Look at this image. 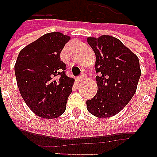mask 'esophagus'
<instances>
[{"instance_id": "34e87169", "label": "esophagus", "mask_w": 157, "mask_h": 157, "mask_svg": "<svg viewBox=\"0 0 157 157\" xmlns=\"http://www.w3.org/2000/svg\"><path fill=\"white\" fill-rule=\"evenodd\" d=\"M86 78V75L84 74H82L81 75H80L79 77L77 78V80L78 81V82H81V81H83V80L85 79Z\"/></svg>"}]
</instances>
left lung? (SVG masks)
I'll use <instances>...</instances> for the list:
<instances>
[{
	"mask_svg": "<svg viewBox=\"0 0 157 157\" xmlns=\"http://www.w3.org/2000/svg\"><path fill=\"white\" fill-rule=\"evenodd\" d=\"M96 55L98 92L87 100L91 114L104 118L118 113L135 94L141 77L138 57L118 39L110 35L88 37Z\"/></svg>",
	"mask_w": 157,
	"mask_h": 157,
	"instance_id": "left-lung-1",
	"label": "left lung"
}]
</instances>
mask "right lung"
Segmentation results:
<instances>
[{"instance_id": "obj_1", "label": "right lung", "mask_w": 157, "mask_h": 157, "mask_svg": "<svg viewBox=\"0 0 157 157\" xmlns=\"http://www.w3.org/2000/svg\"><path fill=\"white\" fill-rule=\"evenodd\" d=\"M69 40L62 33H48L21 49L17 58L20 93L30 110L43 118H56L65 112L74 79L66 75L60 53Z\"/></svg>"}]
</instances>
